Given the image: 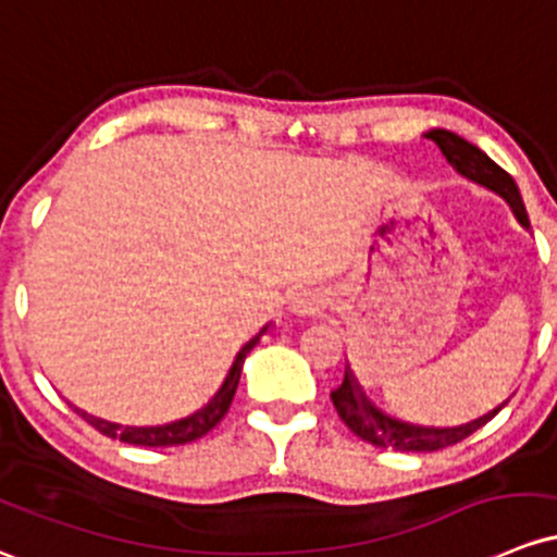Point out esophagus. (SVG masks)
<instances>
[{"instance_id":"obj_1","label":"esophagus","mask_w":557,"mask_h":557,"mask_svg":"<svg viewBox=\"0 0 557 557\" xmlns=\"http://www.w3.org/2000/svg\"><path fill=\"white\" fill-rule=\"evenodd\" d=\"M290 309L298 314L314 312V309H318V298H314L312 294H296L294 298H290Z\"/></svg>"}]
</instances>
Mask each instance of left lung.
I'll return each instance as SVG.
<instances>
[{
  "label": "left lung",
  "instance_id": "1",
  "mask_svg": "<svg viewBox=\"0 0 557 557\" xmlns=\"http://www.w3.org/2000/svg\"><path fill=\"white\" fill-rule=\"evenodd\" d=\"M426 138L435 140L437 149L443 151V157L448 160V165L454 168L456 173H461L465 178L475 181V184L485 186V189L496 191L499 197H505L507 205L512 208L515 219L520 221V226L531 230L529 213H525V205L520 200L518 184L512 181V175L502 171L488 154L478 149L475 144L465 140L461 136L450 131H430ZM331 400L336 406L338 417H342L344 424L355 432L360 441L371 443L376 448H395V450H417V454H426V450H441L448 446H456L465 437H470L472 432L480 430L485 421H491L502 408L510 403L502 400L499 406L491 408L483 417L467 421V424L459 426H421V424H408V421H400L395 417H386L384 411H379L371 400L366 397L362 386L357 384L352 371H344L342 386L331 392Z\"/></svg>",
  "mask_w": 557,
  "mask_h": 557
}]
</instances>
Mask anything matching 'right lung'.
I'll list each match as a JSON object with an SVG mask.
<instances>
[{"label":"right lung","instance_id":"obj_1","mask_svg":"<svg viewBox=\"0 0 557 557\" xmlns=\"http://www.w3.org/2000/svg\"><path fill=\"white\" fill-rule=\"evenodd\" d=\"M267 331H269V323L263 325L261 331L256 333V336L250 338V342L245 344L243 349H239L237 357H234L230 373H226L224 384L219 386V392H215V395L210 397L208 403H205L200 411L189 413V417H186V419L171 421V424H160V426H122V424H114V421L90 417V413L79 411V408H74V411H77L79 417L87 421V424L96 426V430L101 432V435L111 437V441L131 443V446L168 448V446H184V443L197 441V437L208 435V432L213 430V426L226 417V411H230V406H232V400H234V392H237L239 373H243L245 357H248L250 349H253L256 344H259V338Z\"/></svg>","mask_w":557,"mask_h":557}]
</instances>
